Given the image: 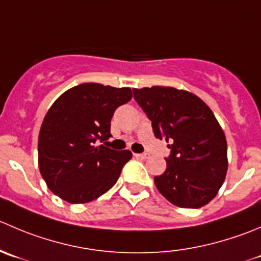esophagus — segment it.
<instances>
[{"instance_id": "esophagus-1", "label": "esophagus", "mask_w": 261, "mask_h": 261, "mask_svg": "<svg viewBox=\"0 0 261 261\" xmlns=\"http://www.w3.org/2000/svg\"><path fill=\"white\" fill-rule=\"evenodd\" d=\"M134 155L139 159H146L149 156V154L148 153H140V154H134Z\"/></svg>"}]
</instances>
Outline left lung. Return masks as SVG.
I'll return each instance as SVG.
<instances>
[{
  "label": "left lung",
  "instance_id": "1",
  "mask_svg": "<svg viewBox=\"0 0 261 261\" xmlns=\"http://www.w3.org/2000/svg\"><path fill=\"white\" fill-rule=\"evenodd\" d=\"M151 121L154 136L166 140L169 155L156 189L179 208L198 209L214 198L226 178L227 143L211 108L199 97L171 87L133 89Z\"/></svg>",
  "mask_w": 261,
  "mask_h": 261
}]
</instances>
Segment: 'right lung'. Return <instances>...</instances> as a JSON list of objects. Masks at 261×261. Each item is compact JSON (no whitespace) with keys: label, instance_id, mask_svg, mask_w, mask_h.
<instances>
[{"label":"right lung","instance_id":"right-lung-1","mask_svg":"<svg viewBox=\"0 0 261 261\" xmlns=\"http://www.w3.org/2000/svg\"><path fill=\"white\" fill-rule=\"evenodd\" d=\"M131 98L130 88L85 83L53 103L38 139L39 171L53 194L83 204L99 198L117 182L133 153L113 150L107 140L112 136L113 113Z\"/></svg>","mask_w":261,"mask_h":261}]
</instances>
